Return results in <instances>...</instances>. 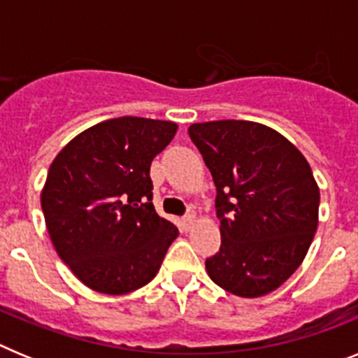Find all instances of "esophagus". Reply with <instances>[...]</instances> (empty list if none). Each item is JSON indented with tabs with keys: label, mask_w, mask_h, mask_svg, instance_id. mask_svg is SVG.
I'll return each mask as SVG.
<instances>
[{
	"label": "esophagus",
	"mask_w": 358,
	"mask_h": 358,
	"mask_svg": "<svg viewBox=\"0 0 358 358\" xmlns=\"http://www.w3.org/2000/svg\"><path fill=\"white\" fill-rule=\"evenodd\" d=\"M194 215L192 213H188V215H185V217L181 218V224H182V229H189V227H192V224H194Z\"/></svg>",
	"instance_id": "34e87169"
}]
</instances>
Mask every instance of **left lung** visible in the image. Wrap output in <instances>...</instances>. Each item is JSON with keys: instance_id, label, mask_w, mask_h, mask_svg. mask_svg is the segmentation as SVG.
<instances>
[{"instance_id": "1", "label": "left lung", "mask_w": 358, "mask_h": 358, "mask_svg": "<svg viewBox=\"0 0 358 358\" xmlns=\"http://www.w3.org/2000/svg\"><path fill=\"white\" fill-rule=\"evenodd\" d=\"M189 140L217 186L220 249L211 280L240 297H260L294 274L317 229L319 188L287 138L245 120L194 123Z\"/></svg>"}]
</instances>
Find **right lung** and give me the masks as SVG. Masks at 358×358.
Segmentation results:
<instances>
[{
    "instance_id": "right-lung-1",
    "label": "right lung",
    "mask_w": 358,
    "mask_h": 358,
    "mask_svg": "<svg viewBox=\"0 0 358 358\" xmlns=\"http://www.w3.org/2000/svg\"><path fill=\"white\" fill-rule=\"evenodd\" d=\"M177 125L122 116L69 141L41 195L57 255L90 289L127 294L159 271L179 229L152 204V159Z\"/></svg>"
}]
</instances>
